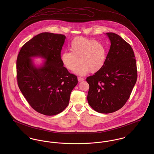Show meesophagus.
Segmentation results:
<instances>
[{
  "instance_id": "34e87169",
  "label": "esophagus",
  "mask_w": 154,
  "mask_h": 154,
  "mask_svg": "<svg viewBox=\"0 0 154 154\" xmlns=\"http://www.w3.org/2000/svg\"><path fill=\"white\" fill-rule=\"evenodd\" d=\"M78 80L79 82H81V81H82L84 80V79L83 78H81V77H78Z\"/></svg>"
}]
</instances>
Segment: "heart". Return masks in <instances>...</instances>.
I'll return each instance as SVG.
<instances>
[{"label": "heart", "mask_w": 154, "mask_h": 154, "mask_svg": "<svg viewBox=\"0 0 154 154\" xmlns=\"http://www.w3.org/2000/svg\"><path fill=\"white\" fill-rule=\"evenodd\" d=\"M69 49L70 52L65 51L61 55L62 63L67 70L74 71L80 62L76 70L80 75L98 72L106 63L107 48L100 42L78 37L72 41Z\"/></svg>", "instance_id": "b5f03b06"}]
</instances>
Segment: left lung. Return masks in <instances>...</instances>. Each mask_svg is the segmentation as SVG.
I'll list each match as a JSON object with an SVG mask.
<instances>
[{"label":"left lung","mask_w":154,"mask_h":154,"mask_svg":"<svg viewBox=\"0 0 154 154\" xmlns=\"http://www.w3.org/2000/svg\"><path fill=\"white\" fill-rule=\"evenodd\" d=\"M111 42L103 69L87 78L89 105L101 113L120 109L130 97L137 81V67L131 45L119 35L106 33Z\"/></svg>","instance_id":"1"}]
</instances>
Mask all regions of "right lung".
Returning a JSON list of instances; mask_svg holds the SVG:
<instances>
[{
	"label": "right lung",
	"mask_w": 154,
	"mask_h": 154,
	"mask_svg": "<svg viewBox=\"0 0 154 154\" xmlns=\"http://www.w3.org/2000/svg\"><path fill=\"white\" fill-rule=\"evenodd\" d=\"M65 35L43 32L27 42L17 59V78L21 92L31 107L46 116L57 114L69 104L70 93L78 84L77 76L62 63L61 50ZM46 60L40 68L31 57Z\"/></svg>",
	"instance_id": "1"
}]
</instances>
